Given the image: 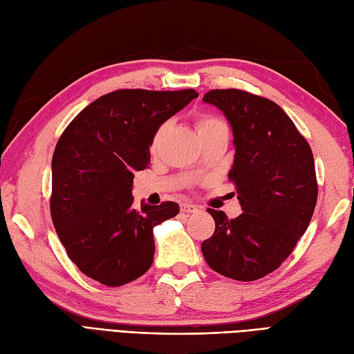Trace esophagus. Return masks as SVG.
<instances>
[{"mask_svg":"<svg viewBox=\"0 0 354 354\" xmlns=\"http://www.w3.org/2000/svg\"><path fill=\"white\" fill-rule=\"evenodd\" d=\"M181 212L187 213V214H192V213H198L199 208L194 205V204H183L181 205Z\"/></svg>","mask_w":354,"mask_h":354,"instance_id":"34e87169","label":"esophagus"}]
</instances>
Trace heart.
<instances>
[{"label":"heart","mask_w":354,"mask_h":354,"mask_svg":"<svg viewBox=\"0 0 354 354\" xmlns=\"http://www.w3.org/2000/svg\"><path fill=\"white\" fill-rule=\"evenodd\" d=\"M222 123L223 122H221L219 118L204 115V117H201L198 120V131L204 129V127H209V126H214V124H222ZM162 129H164V127H161V129H158V132L155 133L153 141H152V150H155L158 147V142H160V137H161V133H162Z\"/></svg>","instance_id":"heart-1"}]
</instances>
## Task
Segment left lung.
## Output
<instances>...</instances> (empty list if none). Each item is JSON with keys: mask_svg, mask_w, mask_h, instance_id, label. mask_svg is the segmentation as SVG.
<instances>
[{"mask_svg": "<svg viewBox=\"0 0 354 354\" xmlns=\"http://www.w3.org/2000/svg\"><path fill=\"white\" fill-rule=\"evenodd\" d=\"M202 100L231 124L236 153L228 178L243 213L228 219L208 208L216 230L201 250L216 272L259 280L288 259L309 227L318 198L313 153L272 100L240 89H213Z\"/></svg>", "mask_w": 354, "mask_h": 354, "instance_id": "1", "label": "left lung"}]
</instances>
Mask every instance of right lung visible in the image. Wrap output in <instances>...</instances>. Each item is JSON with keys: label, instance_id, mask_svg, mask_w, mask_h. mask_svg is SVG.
<instances>
[{"label": "right lung", "instance_id": "obj_1", "mask_svg": "<svg viewBox=\"0 0 354 354\" xmlns=\"http://www.w3.org/2000/svg\"><path fill=\"white\" fill-rule=\"evenodd\" d=\"M199 94L118 89L89 103L59 138L51 161V219L68 257L93 280L123 286L152 266L153 228L176 202L133 207V173L150 161L160 126Z\"/></svg>", "mask_w": 354, "mask_h": 354}]
</instances>
